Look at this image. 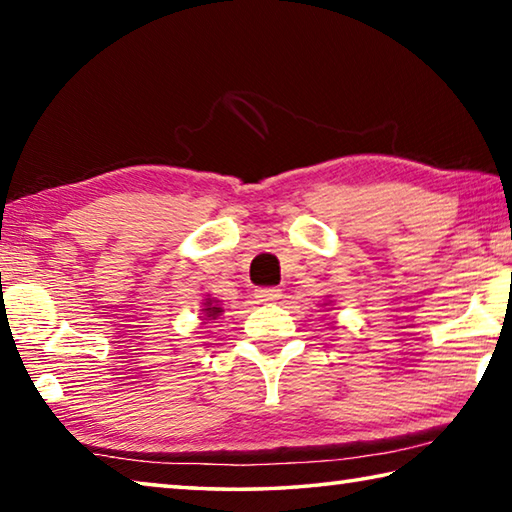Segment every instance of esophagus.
Here are the masks:
<instances>
[{"label":"esophagus","mask_w":512,"mask_h":512,"mask_svg":"<svg viewBox=\"0 0 512 512\" xmlns=\"http://www.w3.org/2000/svg\"><path fill=\"white\" fill-rule=\"evenodd\" d=\"M280 296H282L280 289H275V287H264V289H257L255 291V298L259 302H273V300H277Z\"/></svg>","instance_id":"esophagus-1"}]
</instances>
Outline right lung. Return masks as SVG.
I'll use <instances>...</instances> for the list:
<instances>
[{"instance_id": "right-lung-1", "label": "right lung", "mask_w": 512, "mask_h": 512, "mask_svg": "<svg viewBox=\"0 0 512 512\" xmlns=\"http://www.w3.org/2000/svg\"><path fill=\"white\" fill-rule=\"evenodd\" d=\"M203 311H205V316H207L205 320H210V318H216V316L221 314V307H214L212 300H207V307Z\"/></svg>"}]
</instances>
